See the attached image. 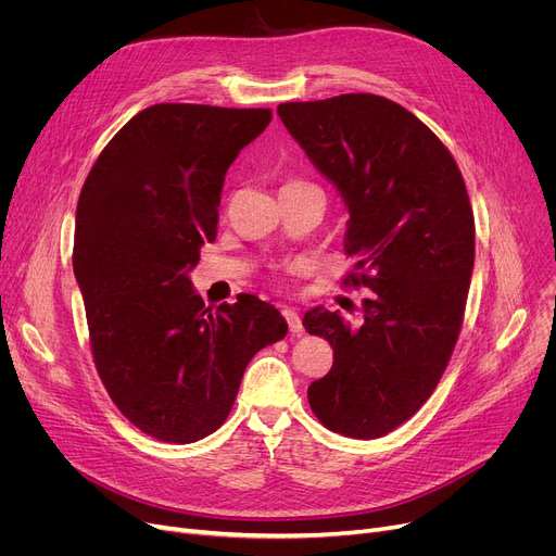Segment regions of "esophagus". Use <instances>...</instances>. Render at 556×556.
Here are the masks:
<instances>
[{
	"label": "esophagus",
	"instance_id": "obj_1",
	"mask_svg": "<svg viewBox=\"0 0 556 556\" xmlns=\"http://www.w3.org/2000/svg\"><path fill=\"white\" fill-rule=\"evenodd\" d=\"M281 315L286 317V323H288V329H290V333L300 336V333L304 331V327H302V317H300V313H298L295 308H290V306H281Z\"/></svg>",
	"mask_w": 556,
	"mask_h": 556
}]
</instances>
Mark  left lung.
Masks as SVG:
<instances>
[{"label":"left lung","mask_w":556,"mask_h":556,"mask_svg":"<svg viewBox=\"0 0 556 556\" xmlns=\"http://www.w3.org/2000/svg\"><path fill=\"white\" fill-rule=\"evenodd\" d=\"M283 126L349 212L344 252L363 286V325L315 306L308 333L333 346L308 386L319 424L376 440L410 419L451 361L469 295L476 223L462 173L424 122L376 94L281 103Z\"/></svg>","instance_id":"1"}]
</instances>
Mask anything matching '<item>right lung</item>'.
Listing matches in <instances>:
<instances>
[{"label":"right lung","mask_w":556,"mask_h":556,"mask_svg":"<svg viewBox=\"0 0 556 556\" xmlns=\"http://www.w3.org/2000/svg\"><path fill=\"white\" fill-rule=\"evenodd\" d=\"M270 119L268 108L151 105L83 185L72 263L94 365L122 415L160 442L218 430L252 356L288 331L254 295L207 308L189 279L216 239L229 164Z\"/></svg>","instance_id":"1"}]
</instances>
